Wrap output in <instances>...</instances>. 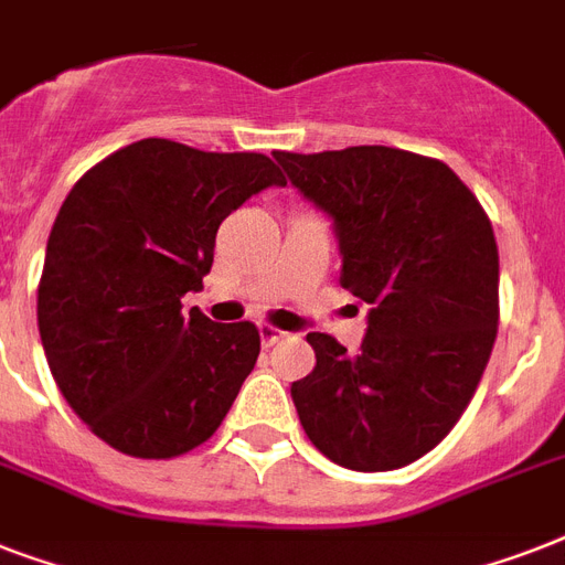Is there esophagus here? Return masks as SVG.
Returning a JSON list of instances; mask_svg holds the SVG:
<instances>
[{"mask_svg": "<svg viewBox=\"0 0 565 565\" xmlns=\"http://www.w3.org/2000/svg\"><path fill=\"white\" fill-rule=\"evenodd\" d=\"M284 337H287V334H284L281 328L269 326V322H264V326H260V343H264L266 349H273L275 343H281Z\"/></svg>", "mask_w": 565, "mask_h": 565, "instance_id": "esophagus-1", "label": "esophagus"}]
</instances>
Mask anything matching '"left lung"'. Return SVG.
Masks as SVG:
<instances>
[{
  "label": "left lung",
  "instance_id": "8db88e82",
  "mask_svg": "<svg viewBox=\"0 0 565 565\" xmlns=\"http://www.w3.org/2000/svg\"><path fill=\"white\" fill-rule=\"evenodd\" d=\"M334 216L340 287L370 305L358 354L308 334L317 366L292 381L313 446L354 472H390L439 446L472 402L499 334V246L455 170L390 146L273 152Z\"/></svg>",
  "mask_w": 565,
  "mask_h": 565
}]
</instances>
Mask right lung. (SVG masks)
Returning a JSON list of instances; mask_svg holds the SVG:
<instances>
[{"mask_svg":"<svg viewBox=\"0 0 565 565\" xmlns=\"http://www.w3.org/2000/svg\"><path fill=\"white\" fill-rule=\"evenodd\" d=\"M269 184L287 181L266 154L146 137L64 199L38 284L40 340L66 404L110 448L170 460L231 411L260 331L181 313V296L202 290L222 220Z\"/></svg>","mask_w":565,"mask_h":565,"instance_id":"1","label":"right lung"}]
</instances>
